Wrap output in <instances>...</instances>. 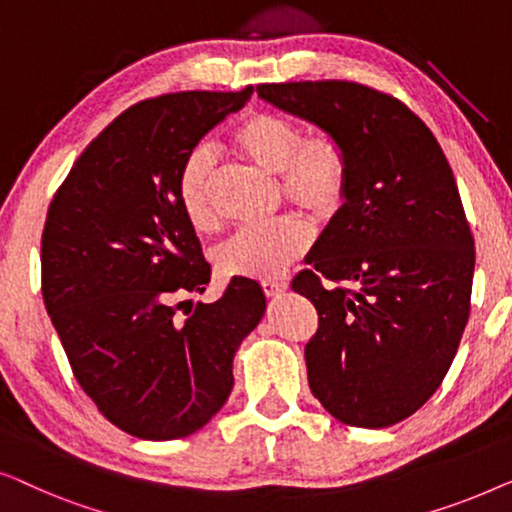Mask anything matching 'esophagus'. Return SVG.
<instances>
[{"label": "esophagus", "mask_w": 512, "mask_h": 512, "mask_svg": "<svg viewBox=\"0 0 512 512\" xmlns=\"http://www.w3.org/2000/svg\"><path fill=\"white\" fill-rule=\"evenodd\" d=\"M262 290L269 299H276V297H280V294L287 292V283L285 280H264Z\"/></svg>", "instance_id": "obj_1"}]
</instances>
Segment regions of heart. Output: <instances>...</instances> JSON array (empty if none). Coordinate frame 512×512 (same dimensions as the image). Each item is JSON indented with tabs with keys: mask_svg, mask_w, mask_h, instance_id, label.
<instances>
[{
	"mask_svg": "<svg viewBox=\"0 0 512 512\" xmlns=\"http://www.w3.org/2000/svg\"><path fill=\"white\" fill-rule=\"evenodd\" d=\"M236 153L266 174L280 178L290 204L315 220H331L348 197V155L334 134L304 136L297 122L278 113H250L232 132ZM213 160L206 148L192 150L178 174V204L187 222L206 232L213 227ZM311 246V229L299 218L243 227L215 250V266L227 278L271 280Z\"/></svg>",
	"mask_w": 512,
	"mask_h": 512,
	"instance_id": "b5f03b06",
	"label": "heart"
}]
</instances>
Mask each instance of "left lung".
I'll list each match as a JSON object with an SVG mask.
<instances>
[{
    "mask_svg": "<svg viewBox=\"0 0 512 512\" xmlns=\"http://www.w3.org/2000/svg\"><path fill=\"white\" fill-rule=\"evenodd\" d=\"M257 95L348 155V197L292 290L313 301L308 385L338 422L392 427L429 401L471 311L473 234L441 146L385 92L348 81L264 83Z\"/></svg>",
    "mask_w": 512,
    "mask_h": 512,
    "instance_id": "obj_1",
    "label": "left lung"
}]
</instances>
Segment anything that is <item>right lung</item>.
I'll list each match as a JSON object with an SVG mask.
<instances>
[{
	"mask_svg": "<svg viewBox=\"0 0 512 512\" xmlns=\"http://www.w3.org/2000/svg\"><path fill=\"white\" fill-rule=\"evenodd\" d=\"M241 92H176L129 106L71 167L41 236L43 304L99 413L143 441L204 427L234 387L236 350L266 311L255 280L178 318L211 266L178 204L185 157L246 106Z\"/></svg>",
	"mask_w": 512,
	"mask_h": 512,
	"instance_id": "1",
	"label": "right lung"
}]
</instances>
